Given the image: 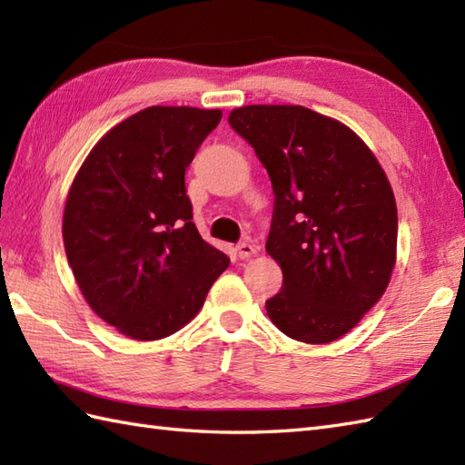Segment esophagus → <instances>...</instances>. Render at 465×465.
I'll use <instances>...</instances> for the list:
<instances>
[{"instance_id":"esophagus-1","label":"esophagus","mask_w":465,"mask_h":465,"mask_svg":"<svg viewBox=\"0 0 465 465\" xmlns=\"http://www.w3.org/2000/svg\"><path fill=\"white\" fill-rule=\"evenodd\" d=\"M255 253H258V245L252 243V242H242L238 245V255H240L242 260H248V258H252V255H255Z\"/></svg>"}]
</instances>
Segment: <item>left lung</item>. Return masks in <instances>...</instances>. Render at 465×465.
I'll use <instances>...</instances> for the list:
<instances>
[{
	"label": "left lung",
	"mask_w": 465,
	"mask_h": 465,
	"mask_svg": "<svg viewBox=\"0 0 465 465\" xmlns=\"http://www.w3.org/2000/svg\"><path fill=\"white\" fill-rule=\"evenodd\" d=\"M227 122L270 173L265 242L283 285L270 320L303 343L340 340L380 302L398 248V207L378 157L348 125L303 105H243Z\"/></svg>",
	"instance_id": "8db88e82"
}]
</instances>
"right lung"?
I'll return each instance as SVG.
<instances>
[{"label":"right lung","instance_id":"1","mask_svg":"<svg viewBox=\"0 0 465 465\" xmlns=\"http://www.w3.org/2000/svg\"><path fill=\"white\" fill-rule=\"evenodd\" d=\"M222 110L152 105L112 127L69 187L64 245L82 295L132 340L182 330L230 258L192 222L185 170Z\"/></svg>","mask_w":465,"mask_h":465}]
</instances>
